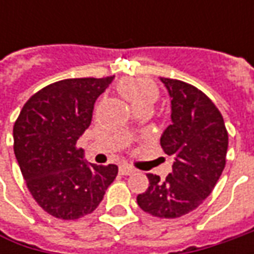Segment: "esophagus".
Here are the masks:
<instances>
[{"label":"esophagus","instance_id":"obj_1","mask_svg":"<svg viewBox=\"0 0 254 254\" xmlns=\"http://www.w3.org/2000/svg\"><path fill=\"white\" fill-rule=\"evenodd\" d=\"M134 168L132 167H130V165H127V164H123V165H120V172H122L123 175H130V174H132L134 172Z\"/></svg>","mask_w":254,"mask_h":254}]
</instances>
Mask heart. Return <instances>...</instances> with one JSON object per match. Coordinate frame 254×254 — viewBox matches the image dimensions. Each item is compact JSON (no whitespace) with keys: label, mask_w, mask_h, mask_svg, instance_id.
I'll use <instances>...</instances> for the list:
<instances>
[{"label":"heart","mask_w":254,"mask_h":254,"mask_svg":"<svg viewBox=\"0 0 254 254\" xmlns=\"http://www.w3.org/2000/svg\"><path fill=\"white\" fill-rule=\"evenodd\" d=\"M119 92L138 107L142 103L154 102L158 94L157 86L150 80L141 79V77L123 79L119 83Z\"/></svg>","instance_id":"b5f03b06"}]
</instances>
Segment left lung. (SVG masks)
Returning <instances> with one entry per match:
<instances>
[{
    "label": "left lung",
    "mask_w": 254,
    "mask_h": 254,
    "mask_svg": "<svg viewBox=\"0 0 254 254\" xmlns=\"http://www.w3.org/2000/svg\"><path fill=\"white\" fill-rule=\"evenodd\" d=\"M161 82L171 97V124L160 142L174 158L172 172L164 181L147 174L150 185L137 203L152 216L174 219L209 196L225 168L229 138L222 114L205 93L177 79Z\"/></svg>",
    "instance_id": "1"
}]
</instances>
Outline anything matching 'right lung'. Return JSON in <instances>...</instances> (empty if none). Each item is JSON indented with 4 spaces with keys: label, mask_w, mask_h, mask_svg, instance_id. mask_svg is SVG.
Masks as SVG:
<instances>
[{
    "label": "right lung",
    "mask_w": 254,
    "mask_h": 254,
    "mask_svg": "<svg viewBox=\"0 0 254 254\" xmlns=\"http://www.w3.org/2000/svg\"><path fill=\"white\" fill-rule=\"evenodd\" d=\"M113 79L49 84L25 103L14 124V152L26 187L38 205L58 219L92 213L117 177V165L89 164L76 147L92 123L94 103Z\"/></svg>",
    "instance_id": "1"
}]
</instances>
